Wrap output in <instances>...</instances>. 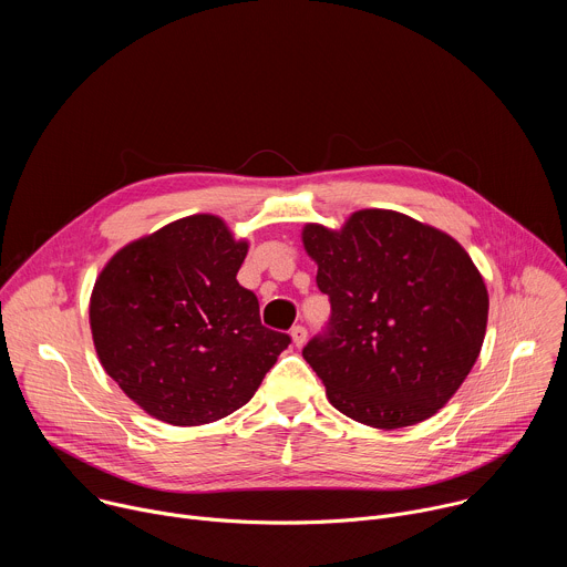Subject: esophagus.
<instances>
[{"label":"esophagus","instance_id":"1","mask_svg":"<svg viewBox=\"0 0 567 567\" xmlns=\"http://www.w3.org/2000/svg\"><path fill=\"white\" fill-rule=\"evenodd\" d=\"M291 341H293V346H296V348H302V346H305V341H307V330H305L302 326L291 328Z\"/></svg>","mask_w":567,"mask_h":567}]
</instances>
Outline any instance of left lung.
<instances>
[{
  "label": "left lung",
  "mask_w": 567,
  "mask_h": 567,
  "mask_svg": "<svg viewBox=\"0 0 567 567\" xmlns=\"http://www.w3.org/2000/svg\"><path fill=\"white\" fill-rule=\"evenodd\" d=\"M330 296V332L302 350L337 411L392 431L433 417L482 350L489 293L457 239L409 215L363 208L341 228L302 226Z\"/></svg>",
  "instance_id": "8db88e82"
}]
</instances>
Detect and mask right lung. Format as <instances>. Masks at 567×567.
Listing matches in <instances>:
<instances>
[{
    "mask_svg": "<svg viewBox=\"0 0 567 567\" xmlns=\"http://www.w3.org/2000/svg\"><path fill=\"white\" fill-rule=\"evenodd\" d=\"M249 239L219 215L127 241L99 274L90 328L103 370L150 417L204 426L241 409L289 346L237 282Z\"/></svg>",
    "mask_w": 567,
    "mask_h": 567,
    "instance_id": "1",
    "label": "right lung"
}]
</instances>
